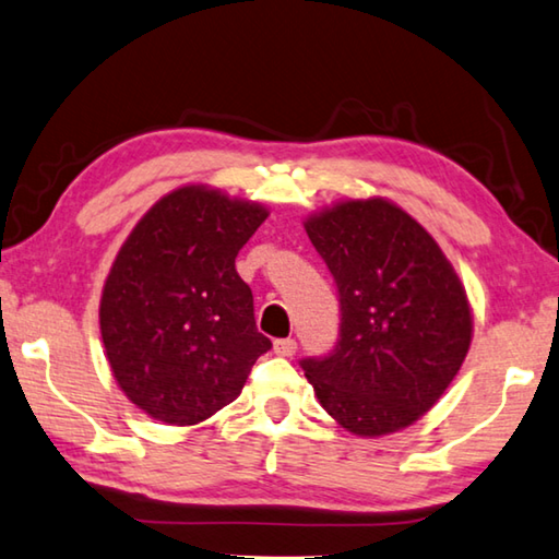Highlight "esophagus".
Wrapping results in <instances>:
<instances>
[{"label":"esophagus","mask_w":559,"mask_h":559,"mask_svg":"<svg viewBox=\"0 0 559 559\" xmlns=\"http://www.w3.org/2000/svg\"><path fill=\"white\" fill-rule=\"evenodd\" d=\"M296 349H298V342L290 340V337L273 342V352H276L278 357H293V354H296Z\"/></svg>","instance_id":"obj_1"}]
</instances>
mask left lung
<instances>
[{
	"instance_id": "left-lung-1",
	"label": "left lung",
	"mask_w": 559,
	"mask_h": 559,
	"mask_svg": "<svg viewBox=\"0 0 559 559\" xmlns=\"http://www.w3.org/2000/svg\"><path fill=\"white\" fill-rule=\"evenodd\" d=\"M340 293V340L302 359L314 395L359 438L403 430L428 413L472 344L460 276L408 212L383 200H344L306 222Z\"/></svg>"
}]
</instances>
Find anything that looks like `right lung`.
I'll return each mask as SVG.
<instances>
[{
	"mask_svg": "<svg viewBox=\"0 0 559 559\" xmlns=\"http://www.w3.org/2000/svg\"><path fill=\"white\" fill-rule=\"evenodd\" d=\"M269 217L259 202L186 186L121 245L99 300L109 369L127 399L168 425H198L241 393L271 340L253 320L239 249Z\"/></svg>",
	"mask_w": 559,
	"mask_h": 559,
	"instance_id": "1",
	"label": "right lung"
}]
</instances>
